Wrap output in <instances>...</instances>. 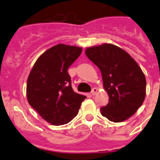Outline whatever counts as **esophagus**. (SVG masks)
I'll return each mask as SVG.
<instances>
[{"label":"esophagus","mask_w":160,"mask_h":160,"mask_svg":"<svg viewBox=\"0 0 160 160\" xmlns=\"http://www.w3.org/2000/svg\"><path fill=\"white\" fill-rule=\"evenodd\" d=\"M97 92H98V89L96 88H93L92 89V91H91L92 95H95Z\"/></svg>","instance_id":"esophagus-1"}]
</instances>
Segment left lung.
I'll return each instance as SVG.
<instances>
[{
  "mask_svg": "<svg viewBox=\"0 0 160 160\" xmlns=\"http://www.w3.org/2000/svg\"><path fill=\"white\" fill-rule=\"evenodd\" d=\"M85 53L100 69L109 97L100 108L102 116L114 122L129 118L145 98L146 79L140 67L127 52L109 43L86 48Z\"/></svg>",
  "mask_w": 160,
  "mask_h": 160,
  "instance_id": "8db88e82",
  "label": "left lung"
}]
</instances>
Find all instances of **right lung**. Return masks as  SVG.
I'll list each match as a JSON object with an SVG mask.
<instances>
[{
    "mask_svg": "<svg viewBox=\"0 0 160 160\" xmlns=\"http://www.w3.org/2000/svg\"><path fill=\"white\" fill-rule=\"evenodd\" d=\"M82 48L58 44L36 61L27 83L29 104L51 124H66L76 117L86 96L75 92L68 69Z\"/></svg>",
    "mask_w": 160,
    "mask_h": 160,
    "instance_id": "add662e5",
    "label": "right lung"
}]
</instances>
